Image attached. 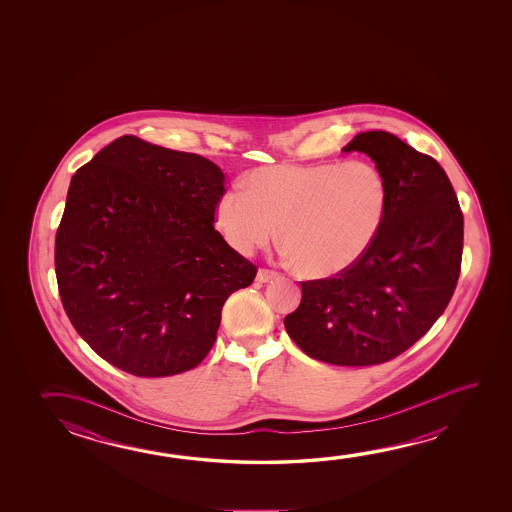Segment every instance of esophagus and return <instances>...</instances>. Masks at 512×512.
Wrapping results in <instances>:
<instances>
[{
  "label": "esophagus",
  "instance_id": "esophagus-1",
  "mask_svg": "<svg viewBox=\"0 0 512 512\" xmlns=\"http://www.w3.org/2000/svg\"><path fill=\"white\" fill-rule=\"evenodd\" d=\"M277 275V271H273V269H259V273H257V282H260V284H264V282H269V280L277 278Z\"/></svg>",
  "mask_w": 512,
  "mask_h": 512
}]
</instances>
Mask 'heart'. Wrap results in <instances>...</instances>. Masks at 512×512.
Wrapping results in <instances>:
<instances>
[{
	"instance_id": "1",
	"label": "heart",
	"mask_w": 512,
	"mask_h": 512,
	"mask_svg": "<svg viewBox=\"0 0 512 512\" xmlns=\"http://www.w3.org/2000/svg\"><path fill=\"white\" fill-rule=\"evenodd\" d=\"M386 209V182L373 164H280L253 169L241 189L221 194L216 225L241 255L273 243L280 227L284 255L296 273L328 278L368 252Z\"/></svg>"
}]
</instances>
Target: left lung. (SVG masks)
Returning a JSON list of instances; mask_svg holds the SVG:
<instances>
[{
	"label": "left lung",
	"mask_w": 512,
	"mask_h": 512,
	"mask_svg": "<svg viewBox=\"0 0 512 512\" xmlns=\"http://www.w3.org/2000/svg\"><path fill=\"white\" fill-rule=\"evenodd\" d=\"M387 187V209L368 252L332 278L302 282L285 330L312 359L336 366L391 361L425 336L461 273L464 219L439 162L382 130L355 135Z\"/></svg>",
	"instance_id": "1"
}]
</instances>
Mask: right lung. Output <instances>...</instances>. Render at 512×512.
<instances>
[{
	"instance_id": "right-lung-1",
	"label": "right lung",
	"mask_w": 512,
	"mask_h": 512,
	"mask_svg": "<svg viewBox=\"0 0 512 512\" xmlns=\"http://www.w3.org/2000/svg\"><path fill=\"white\" fill-rule=\"evenodd\" d=\"M223 193L214 162L134 135L73 175L55 273L69 321L101 359L155 378L207 357L228 296L257 275L214 228Z\"/></svg>"
}]
</instances>
